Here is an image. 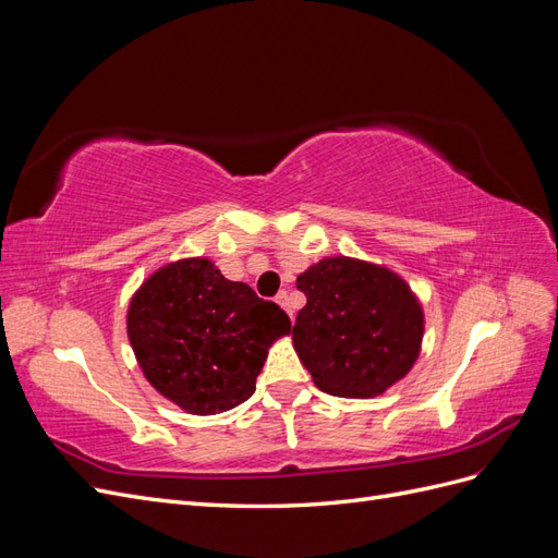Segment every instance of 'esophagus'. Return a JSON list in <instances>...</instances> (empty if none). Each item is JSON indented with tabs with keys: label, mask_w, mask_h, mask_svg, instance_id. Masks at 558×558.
<instances>
[{
	"label": "esophagus",
	"mask_w": 558,
	"mask_h": 558,
	"mask_svg": "<svg viewBox=\"0 0 558 558\" xmlns=\"http://www.w3.org/2000/svg\"><path fill=\"white\" fill-rule=\"evenodd\" d=\"M277 302H279V305L286 310V314H289L291 318H293V310H291V302H289V293H286V291H281L279 295H277Z\"/></svg>",
	"instance_id": "obj_1"
}]
</instances>
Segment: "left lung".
<instances>
[{"mask_svg": "<svg viewBox=\"0 0 558 558\" xmlns=\"http://www.w3.org/2000/svg\"><path fill=\"white\" fill-rule=\"evenodd\" d=\"M307 305L293 347L314 384L330 396L373 398L410 373L424 340V310L388 267L324 258L298 277Z\"/></svg>", "mask_w": 558, "mask_h": 558, "instance_id": "8db88e82", "label": "left lung"}]
</instances>
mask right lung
Listing matches in <instances>:
<instances>
[{"label": "right lung", "mask_w": 558, "mask_h": 558, "mask_svg": "<svg viewBox=\"0 0 558 558\" xmlns=\"http://www.w3.org/2000/svg\"><path fill=\"white\" fill-rule=\"evenodd\" d=\"M291 318L207 258L156 269L132 295L128 337L144 377L189 414H221L256 391V377Z\"/></svg>", "instance_id": "add662e5"}]
</instances>
